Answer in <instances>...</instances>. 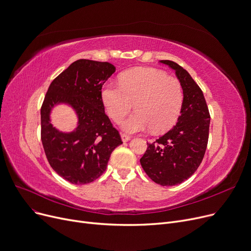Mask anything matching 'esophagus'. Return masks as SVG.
Wrapping results in <instances>:
<instances>
[{"label":"esophagus","instance_id":"esophagus-1","mask_svg":"<svg viewBox=\"0 0 251 251\" xmlns=\"http://www.w3.org/2000/svg\"><path fill=\"white\" fill-rule=\"evenodd\" d=\"M121 139L123 142H126V141H129L131 139V137L127 134H121Z\"/></svg>","mask_w":251,"mask_h":251}]
</instances>
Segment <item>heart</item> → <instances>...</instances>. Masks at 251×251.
Listing matches in <instances>:
<instances>
[{"mask_svg":"<svg viewBox=\"0 0 251 251\" xmlns=\"http://www.w3.org/2000/svg\"><path fill=\"white\" fill-rule=\"evenodd\" d=\"M119 83L105 84L101 100L116 123L134 105L136 112L121 123L125 132L137 133L151 128L153 133H161L175 124L183 101L182 86L177 79L153 68L138 67L122 73Z\"/></svg>","mask_w":251,"mask_h":251,"instance_id":"obj_1","label":"heart"}]
</instances>
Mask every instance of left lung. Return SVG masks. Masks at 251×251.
<instances>
[{"instance_id": "1", "label": "left lung", "mask_w": 251, "mask_h": 251, "mask_svg": "<svg viewBox=\"0 0 251 251\" xmlns=\"http://www.w3.org/2000/svg\"><path fill=\"white\" fill-rule=\"evenodd\" d=\"M160 63L173 69L183 90L177 124L155 142L148 143L140 159L148 176L162 186H174L190 178L200 167L207 146L210 117L203 94L190 74L177 63Z\"/></svg>"}]
</instances>
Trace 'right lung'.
I'll return each mask as SVG.
<instances>
[{"mask_svg":"<svg viewBox=\"0 0 251 251\" xmlns=\"http://www.w3.org/2000/svg\"><path fill=\"white\" fill-rule=\"evenodd\" d=\"M115 71L108 62L77 60L50 83L46 95L41 119L47 159L59 176L76 185L102 175L112 151L122 144L101 100V87ZM61 104L68 105L77 118L69 133L51 124V112Z\"/></svg>","mask_w":251,"mask_h":251,"instance_id":"obj_1","label":"right lung"}]
</instances>
